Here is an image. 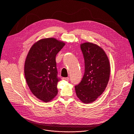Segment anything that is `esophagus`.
<instances>
[{
    "mask_svg": "<svg viewBox=\"0 0 134 134\" xmlns=\"http://www.w3.org/2000/svg\"><path fill=\"white\" fill-rule=\"evenodd\" d=\"M63 80H69V77H63L62 78Z\"/></svg>",
    "mask_w": 134,
    "mask_h": 134,
    "instance_id": "obj_1",
    "label": "esophagus"
}]
</instances>
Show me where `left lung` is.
<instances>
[{
  "label": "left lung",
  "mask_w": 134,
  "mask_h": 134,
  "mask_svg": "<svg viewBox=\"0 0 134 134\" xmlns=\"http://www.w3.org/2000/svg\"><path fill=\"white\" fill-rule=\"evenodd\" d=\"M85 60V72L80 82L75 86L78 98L85 104L95 101L104 92L110 76L109 59L104 50L96 44H80Z\"/></svg>",
  "instance_id": "8db88e82"
}]
</instances>
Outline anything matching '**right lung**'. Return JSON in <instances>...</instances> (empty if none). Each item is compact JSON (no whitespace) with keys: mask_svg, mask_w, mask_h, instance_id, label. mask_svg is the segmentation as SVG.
Masks as SVG:
<instances>
[{"mask_svg":"<svg viewBox=\"0 0 134 134\" xmlns=\"http://www.w3.org/2000/svg\"><path fill=\"white\" fill-rule=\"evenodd\" d=\"M65 43L54 38H44L35 43L27 56L25 78L31 93L37 98L48 102L57 94L56 56Z\"/></svg>","mask_w":134,"mask_h":134,"instance_id":"1","label":"right lung"}]
</instances>
